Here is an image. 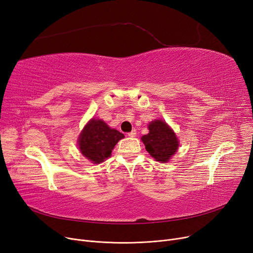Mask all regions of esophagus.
I'll return each instance as SVG.
<instances>
[{"label": "esophagus", "instance_id": "esophagus-1", "mask_svg": "<svg viewBox=\"0 0 253 253\" xmlns=\"http://www.w3.org/2000/svg\"><path fill=\"white\" fill-rule=\"evenodd\" d=\"M128 136H130V137H135V136H136V130H135V129H133V130H132L131 132H129V133H128Z\"/></svg>", "mask_w": 253, "mask_h": 253}]
</instances>
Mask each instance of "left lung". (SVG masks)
Returning a JSON list of instances; mask_svg holds the SVG:
<instances>
[{"label":"left lung","instance_id":"8db88e82","mask_svg":"<svg viewBox=\"0 0 253 253\" xmlns=\"http://www.w3.org/2000/svg\"><path fill=\"white\" fill-rule=\"evenodd\" d=\"M145 150L156 161L166 163L178 149V139L168 124L155 120L149 124V133L141 137Z\"/></svg>","mask_w":253,"mask_h":253}]
</instances>
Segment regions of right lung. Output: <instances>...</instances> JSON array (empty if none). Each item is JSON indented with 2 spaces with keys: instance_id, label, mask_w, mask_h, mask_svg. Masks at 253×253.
Segmentation results:
<instances>
[{
  "instance_id": "obj_1",
  "label": "right lung",
  "mask_w": 253,
  "mask_h": 253,
  "mask_svg": "<svg viewBox=\"0 0 253 253\" xmlns=\"http://www.w3.org/2000/svg\"><path fill=\"white\" fill-rule=\"evenodd\" d=\"M124 134L112 129L99 119H91L78 138L80 152L93 164H100L112 155L115 145Z\"/></svg>"
}]
</instances>
